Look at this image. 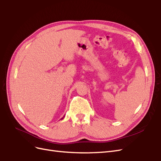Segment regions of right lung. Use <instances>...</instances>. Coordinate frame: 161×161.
Masks as SVG:
<instances>
[{
  "label": "right lung",
  "mask_w": 161,
  "mask_h": 161,
  "mask_svg": "<svg viewBox=\"0 0 161 161\" xmlns=\"http://www.w3.org/2000/svg\"><path fill=\"white\" fill-rule=\"evenodd\" d=\"M64 117H65V115L63 116V117H62V118H61V119H64Z\"/></svg>",
  "instance_id": "obj_1"
}]
</instances>
